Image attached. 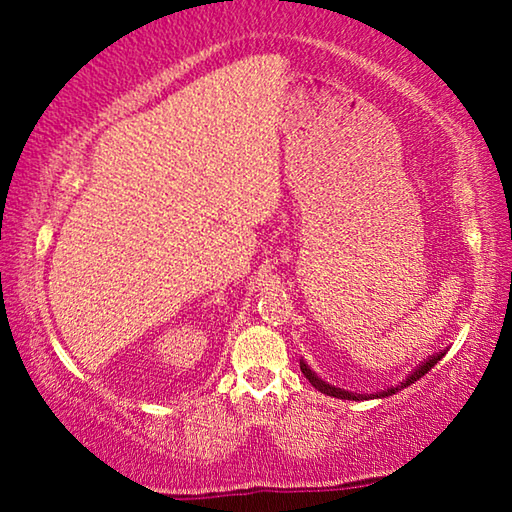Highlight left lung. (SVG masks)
Segmentation results:
<instances>
[{"instance_id":"obj_1","label":"left lung","mask_w":512,"mask_h":512,"mask_svg":"<svg viewBox=\"0 0 512 512\" xmlns=\"http://www.w3.org/2000/svg\"><path fill=\"white\" fill-rule=\"evenodd\" d=\"M443 354L445 352H438V354H433V357H429L427 361L424 363H420L418 368H415L409 377H406L404 381H400V384H395V386H391V388H386V391H379V393H372V395H361V393H350V391H343V388H334V386H329V384H325L323 379H318L314 372L309 370V366L305 361H300V370H302V375H305L307 379H309V384L314 386V388H318L320 393H325V395H329V397H339V400H354V402H359V400H375V397H388V395H395V393H400L402 388H406V386H411L413 381H418L422 375H427V372L436 366V363L443 359Z\"/></svg>"}]
</instances>
